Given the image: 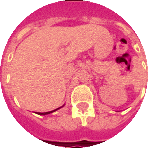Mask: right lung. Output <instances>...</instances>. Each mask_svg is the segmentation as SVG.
<instances>
[{"label":"right lung","instance_id":"obj_1","mask_svg":"<svg viewBox=\"0 0 148 148\" xmlns=\"http://www.w3.org/2000/svg\"><path fill=\"white\" fill-rule=\"evenodd\" d=\"M60 108H62V107H60ZM60 108H58V109H55V110H53V111H51V112H36V114H39V115H47V114H50V113H52V112H55L56 110H58V109H59Z\"/></svg>","mask_w":148,"mask_h":148}]
</instances>
